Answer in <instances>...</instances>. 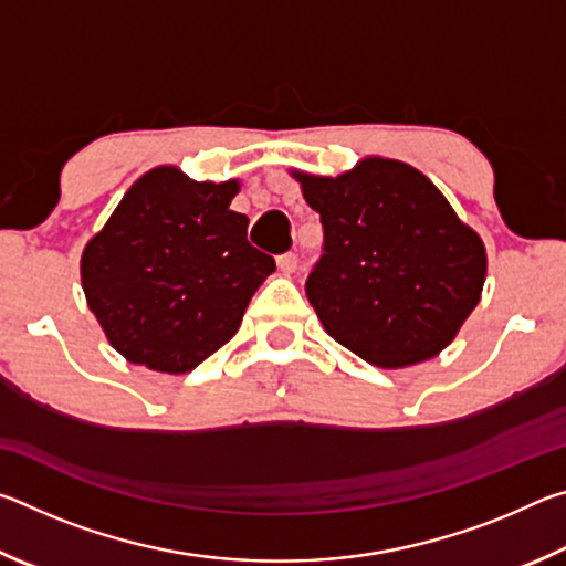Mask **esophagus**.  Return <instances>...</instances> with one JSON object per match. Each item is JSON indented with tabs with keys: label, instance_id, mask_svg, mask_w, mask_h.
I'll list each match as a JSON object with an SVG mask.
<instances>
[{
	"label": "esophagus",
	"instance_id": "obj_1",
	"mask_svg": "<svg viewBox=\"0 0 566 566\" xmlns=\"http://www.w3.org/2000/svg\"><path fill=\"white\" fill-rule=\"evenodd\" d=\"M276 266H280V272L284 274H292L296 270V254L294 252H286L276 256Z\"/></svg>",
	"mask_w": 566,
	"mask_h": 566
}]
</instances>
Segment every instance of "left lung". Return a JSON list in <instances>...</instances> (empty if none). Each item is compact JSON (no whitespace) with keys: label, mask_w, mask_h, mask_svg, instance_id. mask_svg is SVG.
Here are the masks:
<instances>
[{"label":"left lung","mask_w":566,"mask_h":566,"mask_svg":"<svg viewBox=\"0 0 566 566\" xmlns=\"http://www.w3.org/2000/svg\"><path fill=\"white\" fill-rule=\"evenodd\" d=\"M324 227L306 300L342 347L381 369L454 342L486 280L482 237L419 169L364 157L337 177L292 169Z\"/></svg>","instance_id":"1"}]
</instances>
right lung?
Listing matches in <instances>:
<instances>
[{
  "label": "right lung",
  "instance_id": "1",
  "mask_svg": "<svg viewBox=\"0 0 566 566\" xmlns=\"http://www.w3.org/2000/svg\"><path fill=\"white\" fill-rule=\"evenodd\" d=\"M237 179L197 181L175 165L142 175L82 252L87 304L124 359L185 375L237 334L274 260L229 209Z\"/></svg>",
  "mask_w": 566,
  "mask_h": 566
}]
</instances>
